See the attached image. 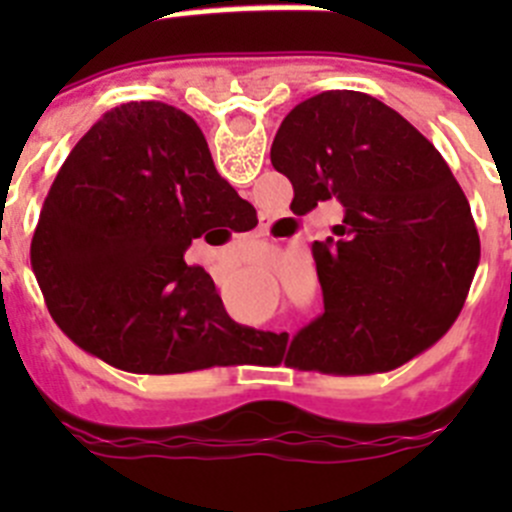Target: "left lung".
Here are the masks:
<instances>
[{"mask_svg":"<svg viewBox=\"0 0 512 512\" xmlns=\"http://www.w3.org/2000/svg\"><path fill=\"white\" fill-rule=\"evenodd\" d=\"M271 164L295 187V215L343 207L333 238L312 243L325 310L292 341L295 366L387 372L454 325L477 225L449 164L400 112L364 92L315 94L282 120Z\"/></svg>","mask_w":512,"mask_h":512,"instance_id":"1","label":"left lung"}]
</instances>
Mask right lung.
I'll use <instances>...</instances> for the list:
<instances>
[{
	"instance_id": "right-lung-1",
	"label": "right lung",
	"mask_w": 512,
	"mask_h": 512,
	"mask_svg": "<svg viewBox=\"0 0 512 512\" xmlns=\"http://www.w3.org/2000/svg\"><path fill=\"white\" fill-rule=\"evenodd\" d=\"M241 202L187 112H104L58 171L30 248L58 328L125 372L228 366L243 328L187 251L200 238L225 243Z\"/></svg>"
}]
</instances>
